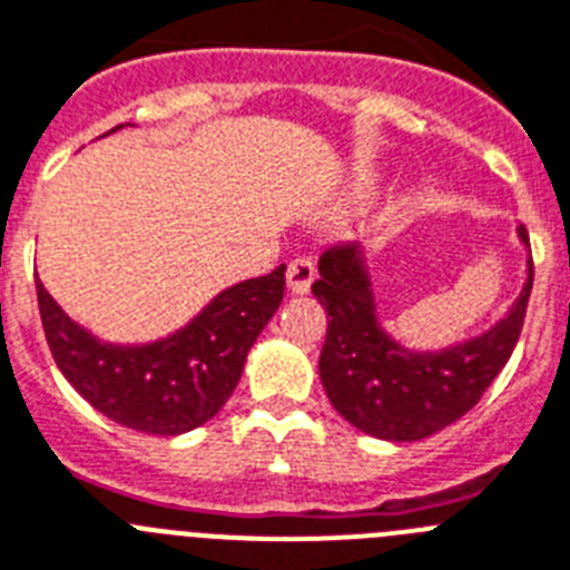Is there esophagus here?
Returning <instances> with one entry per match:
<instances>
[{
  "mask_svg": "<svg viewBox=\"0 0 570 570\" xmlns=\"http://www.w3.org/2000/svg\"><path fill=\"white\" fill-rule=\"evenodd\" d=\"M313 281H315V263L309 261V257H298V261L289 263V269H286V286H289V293L293 295L309 293Z\"/></svg>",
  "mask_w": 570,
  "mask_h": 570,
  "instance_id": "obj_1",
  "label": "esophagus"
}]
</instances>
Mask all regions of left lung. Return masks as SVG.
Returning a JSON list of instances; mask_svg holds the SVG:
<instances>
[{"label":"left lung","instance_id":"1","mask_svg":"<svg viewBox=\"0 0 570 570\" xmlns=\"http://www.w3.org/2000/svg\"><path fill=\"white\" fill-rule=\"evenodd\" d=\"M515 234L530 252L524 226ZM318 275L313 295L327 307L318 374L330 403L358 432L403 443L461 420L501 374L528 313L533 261L528 255V281L504 318L440 351H411L382 327L362 246L327 248Z\"/></svg>","mask_w":570,"mask_h":570}]
</instances>
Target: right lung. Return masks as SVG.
Instances as JSON below:
<instances>
[{"label":"right lung","instance_id":"right-lung-1","mask_svg":"<svg viewBox=\"0 0 570 570\" xmlns=\"http://www.w3.org/2000/svg\"><path fill=\"white\" fill-rule=\"evenodd\" d=\"M284 272L277 266L228 286L185 327L147 344L92 336L71 322L40 277L37 301L51 356L75 391L115 423L174 438L208 423L237 389L252 344L284 301Z\"/></svg>","mask_w":570,"mask_h":570}]
</instances>
